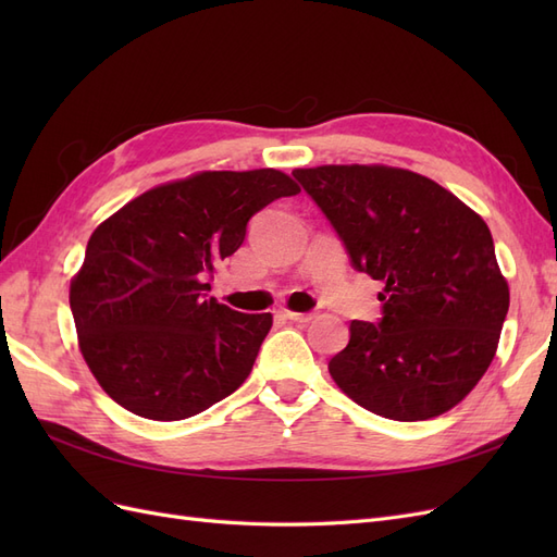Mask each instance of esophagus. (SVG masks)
I'll return each instance as SVG.
<instances>
[{
	"instance_id": "obj_1",
	"label": "esophagus",
	"mask_w": 557,
	"mask_h": 557,
	"mask_svg": "<svg viewBox=\"0 0 557 557\" xmlns=\"http://www.w3.org/2000/svg\"><path fill=\"white\" fill-rule=\"evenodd\" d=\"M281 313H283V318H288L290 323H301V325L311 323V320L315 318L313 313H297V311H281Z\"/></svg>"
}]
</instances>
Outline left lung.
Wrapping results in <instances>:
<instances>
[{"mask_svg": "<svg viewBox=\"0 0 557 557\" xmlns=\"http://www.w3.org/2000/svg\"><path fill=\"white\" fill-rule=\"evenodd\" d=\"M293 176L325 213L350 264L381 281L379 323L352 320L330 360L342 391L413 423L462 401L491 367L509 285L493 234L440 183L383 164H325Z\"/></svg>", "mask_w": 557, "mask_h": 557, "instance_id": "left-lung-1", "label": "left lung"}]
</instances>
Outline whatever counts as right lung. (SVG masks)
<instances>
[{"label":"right lung","mask_w":557,"mask_h":557,"mask_svg":"<svg viewBox=\"0 0 557 557\" xmlns=\"http://www.w3.org/2000/svg\"><path fill=\"white\" fill-rule=\"evenodd\" d=\"M297 183L276 170L201 172L158 185L99 225L72 281L78 346L104 393L150 420L207 411L248 379L272 313L209 297L248 221Z\"/></svg>","instance_id":"1"}]
</instances>
